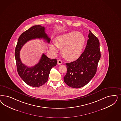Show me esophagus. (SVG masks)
Segmentation results:
<instances>
[{
    "label": "esophagus",
    "instance_id": "esophagus-1",
    "mask_svg": "<svg viewBox=\"0 0 121 121\" xmlns=\"http://www.w3.org/2000/svg\"><path fill=\"white\" fill-rule=\"evenodd\" d=\"M62 64V61L61 60H58V61H57V64H58V65H61V64Z\"/></svg>",
    "mask_w": 121,
    "mask_h": 121
}]
</instances>
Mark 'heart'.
<instances>
[{
	"mask_svg": "<svg viewBox=\"0 0 121 121\" xmlns=\"http://www.w3.org/2000/svg\"><path fill=\"white\" fill-rule=\"evenodd\" d=\"M86 43L84 36L78 31H70L57 36L54 43H52L50 48L57 53L59 48H63L62 53L65 58L73 60L78 58L82 53Z\"/></svg>",
	"mask_w": 121,
	"mask_h": 121,
	"instance_id": "obj_1",
	"label": "heart"
}]
</instances>
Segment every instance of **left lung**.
I'll return each mask as SVG.
<instances>
[{"instance_id": "obj_1", "label": "left lung", "mask_w": 121, "mask_h": 121, "mask_svg": "<svg viewBox=\"0 0 121 121\" xmlns=\"http://www.w3.org/2000/svg\"><path fill=\"white\" fill-rule=\"evenodd\" d=\"M85 51L76 60L66 63L67 73L64 81L70 87L80 88L87 84L97 72L101 58L98 39L89 30Z\"/></svg>"}]
</instances>
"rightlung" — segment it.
Wrapping results in <instances>:
<instances>
[{
    "mask_svg": "<svg viewBox=\"0 0 121 121\" xmlns=\"http://www.w3.org/2000/svg\"><path fill=\"white\" fill-rule=\"evenodd\" d=\"M35 39H43L48 43L50 39L46 34L45 27L35 25L30 27L20 35L15 50V58L18 73L20 77L29 86L38 87L47 82L52 68L55 66L57 60L51 59L43 53L38 63L28 67L22 63L20 58V51L27 41Z\"/></svg>",
    "mask_w": 121,
    "mask_h": 121,
    "instance_id": "add662e5",
    "label": "right lung"
}]
</instances>
